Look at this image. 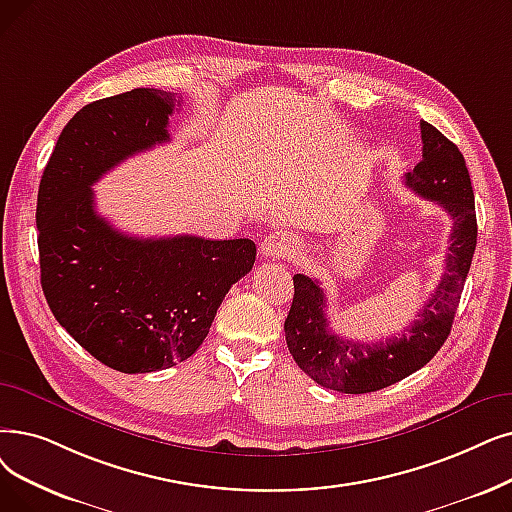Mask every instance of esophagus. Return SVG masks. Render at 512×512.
Masks as SVG:
<instances>
[{
	"label": "esophagus",
	"instance_id": "1",
	"mask_svg": "<svg viewBox=\"0 0 512 512\" xmlns=\"http://www.w3.org/2000/svg\"><path fill=\"white\" fill-rule=\"evenodd\" d=\"M297 240L295 236L286 234L282 230H276V232H270L268 236L263 238L261 242V255L263 257H270V259H286V257H293L297 253Z\"/></svg>",
	"mask_w": 512,
	"mask_h": 512
}]
</instances>
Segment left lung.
<instances>
[{"label":"left lung","instance_id":"8db88e82","mask_svg":"<svg viewBox=\"0 0 512 512\" xmlns=\"http://www.w3.org/2000/svg\"><path fill=\"white\" fill-rule=\"evenodd\" d=\"M420 138L422 161L406 173V186L446 209L454 221L446 274L402 335L376 343L335 335L320 282L295 274V297L284 322L286 345L297 366L326 389L353 395L385 389L431 362L452 330L477 247L475 194L458 146L427 121H420Z\"/></svg>","mask_w":512,"mask_h":512}]
</instances>
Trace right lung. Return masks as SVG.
Segmentation results:
<instances>
[{
	"instance_id": "add662e5",
	"label": "right lung",
	"mask_w": 512,
	"mask_h": 512,
	"mask_svg": "<svg viewBox=\"0 0 512 512\" xmlns=\"http://www.w3.org/2000/svg\"><path fill=\"white\" fill-rule=\"evenodd\" d=\"M182 100L138 87L83 106L66 123L37 194L41 288L54 318L104 366L154 372L201 347L226 293L255 263L249 238H138L98 215L92 186L169 142Z\"/></svg>"
}]
</instances>
